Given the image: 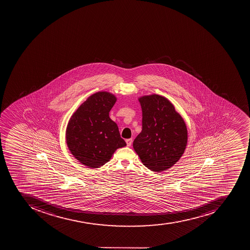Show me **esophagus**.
<instances>
[{
  "instance_id": "1",
  "label": "esophagus",
  "mask_w": 250,
  "mask_h": 250,
  "mask_svg": "<svg viewBox=\"0 0 250 250\" xmlns=\"http://www.w3.org/2000/svg\"><path fill=\"white\" fill-rule=\"evenodd\" d=\"M126 146H127L128 147H130V146H131V145H132V142H133V140H132V138H130V139H126Z\"/></svg>"
}]
</instances>
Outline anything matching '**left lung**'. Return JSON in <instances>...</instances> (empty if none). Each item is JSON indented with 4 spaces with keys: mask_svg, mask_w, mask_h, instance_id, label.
Here are the masks:
<instances>
[{
    "mask_svg": "<svg viewBox=\"0 0 250 250\" xmlns=\"http://www.w3.org/2000/svg\"><path fill=\"white\" fill-rule=\"evenodd\" d=\"M138 101L142 110V130L133 147L146 167L154 172L164 171L185 152L187 126L165 97L154 94L140 97Z\"/></svg>",
    "mask_w": 250,
    "mask_h": 250,
    "instance_id": "1",
    "label": "left lung"
}]
</instances>
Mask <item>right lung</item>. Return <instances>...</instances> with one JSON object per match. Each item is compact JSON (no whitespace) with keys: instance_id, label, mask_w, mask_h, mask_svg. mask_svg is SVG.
<instances>
[{"instance_id":"obj_1","label":"right lung","mask_w":250,"mask_h":250,"mask_svg":"<svg viewBox=\"0 0 250 250\" xmlns=\"http://www.w3.org/2000/svg\"><path fill=\"white\" fill-rule=\"evenodd\" d=\"M116 97L99 91L87 98L72 115L65 140L71 154L90 168H99L110 160L116 149L126 146L117 124L109 117Z\"/></svg>"}]
</instances>
